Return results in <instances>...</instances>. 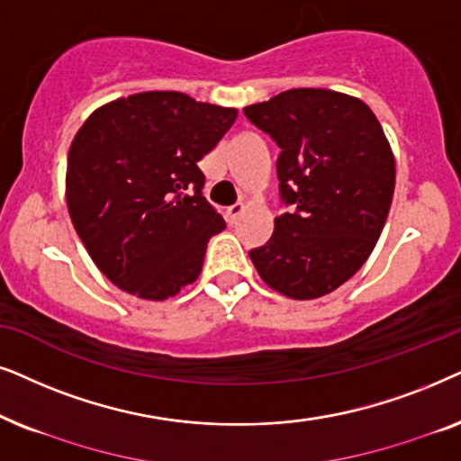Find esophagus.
Listing matches in <instances>:
<instances>
[{"mask_svg":"<svg viewBox=\"0 0 461 461\" xmlns=\"http://www.w3.org/2000/svg\"><path fill=\"white\" fill-rule=\"evenodd\" d=\"M244 212V204L242 202H236V204H231L230 208H227L225 211V219H227V223L230 225H236L238 223V219H240V214Z\"/></svg>","mask_w":461,"mask_h":461,"instance_id":"34e87169","label":"esophagus"}]
</instances>
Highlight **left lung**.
<instances>
[{"instance_id": "obj_1", "label": "left lung", "mask_w": 461, "mask_h": 461, "mask_svg": "<svg viewBox=\"0 0 461 461\" xmlns=\"http://www.w3.org/2000/svg\"><path fill=\"white\" fill-rule=\"evenodd\" d=\"M244 113L280 147V195L293 206L250 261L285 297L333 293L369 259L388 219L396 164L384 128L360 98L327 88L280 92Z\"/></svg>"}]
</instances>
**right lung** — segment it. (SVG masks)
Masks as SVG:
<instances>
[{"label":"right lung","instance_id":"right-lung-1","mask_svg":"<svg viewBox=\"0 0 461 461\" xmlns=\"http://www.w3.org/2000/svg\"><path fill=\"white\" fill-rule=\"evenodd\" d=\"M238 109L151 90L95 109L71 140L65 195L79 240L122 291L164 302L202 272L225 227L198 162Z\"/></svg>","mask_w":461,"mask_h":461}]
</instances>
